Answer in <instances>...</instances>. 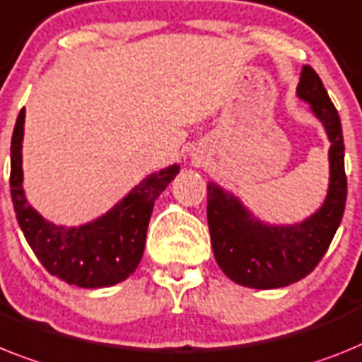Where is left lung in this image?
Returning <instances> with one entry per match:
<instances>
[{
	"label": "left lung",
	"instance_id": "obj_1",
	"mask_svg": "<svg viewBox=\"0 0 362 362\" xmlns=\"http://www.w3.org/2000/svg\"><path fill=\"white\" fill-rule=\"evenodd\" d=\"M298 95L326 127L329 147V191L317 214L294 226H267L217 184H208V226L217 265L228 278L252 289H278L313 272L342 221L346 206L344 139L339 112L320 77L303 66Z\"/></svg>",
	"mask_w": 362,
	"mask_h": 362
}]
</instances>
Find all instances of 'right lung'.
I'll return each instance as SVG.
<instances>
[{
	"label": "right lung",
	"mask_w": 362,
	"mask_h": 362,
	"mask_svg": "<svg viewBox=\"0 0 362 362\" xmlns=\"http://www.w3.org/2000/svg\"><path fill=\"white\" fill-rule=\"evenodd\" d=\"M25 110L18 115L11 141V197L29 247L51 276L84 289H99L129 278L144 256L154 202L180 167L147 176L119 204L93 223L64 228L45 221L23 195L21 139Z\"/></svg>",
	"instance_id": "1"
}]
</instances>
